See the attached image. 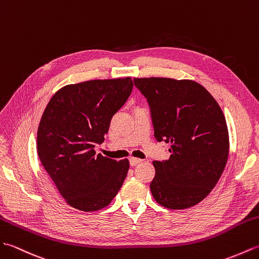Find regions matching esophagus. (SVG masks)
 <instances>
[{
  "mask_svg": "<svg viewBox=\"0 0 259 259\" xmlns=\"http://www.w3.org/2000/svg\"><path fill=\"white\" fill-rule=\"evenodd\" d=\"M142 162H143V159H141V158H136V157H131L130 158L131 166H135L137 164H141Z\"/></svg>",
  "mask_w": 259,
  "mask_h": 259,
  "instance_id": "1",
  "label": "esophagus"
}]
</instances>
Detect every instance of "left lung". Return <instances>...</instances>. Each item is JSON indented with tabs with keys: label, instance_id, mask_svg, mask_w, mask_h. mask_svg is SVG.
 Masks as SVG:
<instances>
[{
	"label": "left lung",
	"instance_id": "obj_1",
	"mask_svg": "<svg viewBox=\"0 0 259 259\" xmlns=\"http://www.w3.org/2000/svg\"><path fill=\"white\" fill-rule=\"evenodd\" d=\"M151 107L154 136L170 143V156L154 160L151 192L169 209H185L207 196L225 168L229 136L222 108L192 79L134 78Z\"/></svg>",
	"mask_w": 259,
	"mask_h": 259
}]
</instances>
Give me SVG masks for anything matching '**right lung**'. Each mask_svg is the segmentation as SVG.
I'll use <instances>...</instances> for the list:
<instances>
[{
    "label": "right lung",
    "instance_id": "1",
    "mask_svg": "<svg viewBox=\"0 0 259 259\" xmlns=\"http://www.w3.org/2000/svg\"><path fill=\"white\" fill-rule=\"evenodd\" d=\"M133 90L131 77L92 79L63 86L45 107L37 128V154L65 202L83 211L111 204L130 168L127 158L97 154L113 115Z\"/></svg>",
    "mask_w": 259,
    "mask_h": 259
}]
</instances>
